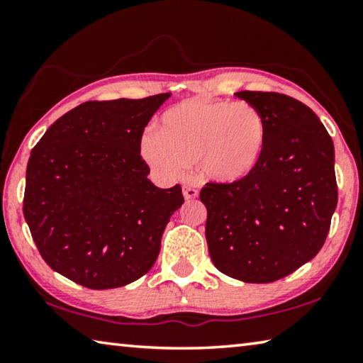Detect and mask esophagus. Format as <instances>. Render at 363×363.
Masks as SVG:
<instances>
[{"label": "esophagus", "mask_w": 363, "mask_h": 363, "mask_svg": "<svg viewBox=\"0 0 363 363\" xmlns=\"http://www.w3.org/2000/svg\"><path fill=\"white\" fill-rule=\"evenodd\" d=\"M182 194H184V199H186V200H194V199H196V196H199V190H196L195 187L184 186Z\"/></svg>", "instance_id": "esophagus-1"}]
</instances>
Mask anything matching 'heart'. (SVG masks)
<instances>
[{"label":"heart","instance_id":"obj_1","mask_svg":"<svg viewBox=\"0 0 363 363\" xmlns=\"http://www.w3.org/2000/svg\"><path fill=\"white\" fill-rule=\"evenodd\" d=\"M266 147V120L253 104L194 97L160 116L155 136L143 139L140 152L162 173L199 163L208 181L233 186L259 168Z\"/></svg>","mask_w":363,"mask_h":363}]
</instances>
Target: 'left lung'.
Segmentation results:
<instances>
[{
  "mask_svg": "<svg viewBox=\"0 0 363 363\" xmlns=\"http://www.w3.org/2000/svg\"><path fill=\"white\" fill-rule=\"evenodd\" d=\"M237 97L262 113L267 147L247 181L201 189L208 251L229 277L270 284L311 261L327 240L337 203L335 147L303 102L262 91Z\"/></svg>",
  "mask_w": 363,
  "mask_h": 363,
  "instance_id": "left-lung-1",
  "label": "left lung"
}]
</instances>
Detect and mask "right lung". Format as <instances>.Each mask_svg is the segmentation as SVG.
<instances>
[{
	"label": "right lung",
	"mask_w": 363,
	"mask_h": 363,
	"mask_svg": "<svg viewBox=\"0 0 363 363\" xmlns=\"http://www.w3.org/2000/svg\"><path fill=\"white\" fill-rule=\"evenodd\" d=\"M169 96L84 102L30 153L23 216L48 266L78 285L125 286L157 261L184 196L150 182L140 139Z\"/></svg>",
	"instance_id": "add662e5"
}]
</instances>
